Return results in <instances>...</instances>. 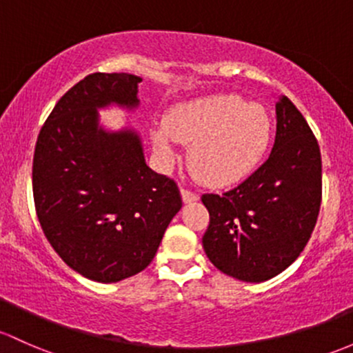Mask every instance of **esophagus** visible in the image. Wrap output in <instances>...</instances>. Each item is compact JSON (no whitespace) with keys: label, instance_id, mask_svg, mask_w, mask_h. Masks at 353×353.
<instances>
[{"label":"esophagus","instance_id":"1","mask_svg":"<svg viewBox=\"0 0 353 353\" xmlns=\"http://www.w3.org/2000/svg\"><path fill=\"white\" fill-rule=\"evenodd\" d=\"M181 196H183V201L186 203H194L198 201V194H194L192 191H189V189H181Z\"/></svg>","mask_w":353,"mask_h":353}]
</instances>
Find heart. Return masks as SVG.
I'll list each match as a JSON object with an SVG mask.
<instances>
[{"label":"heart","instance_id":"obj_1","mask_svg":"<svg viewBox=\"0 0 353 353\" xmlns=\"http://www.w3.org/2000/svg\"><path fill=\"white\" fill-rule=\"evenodd\" d=\"M272 120L259 103L236 94H211L174 106L165 125L152 128L154 150L164 162L176 159V143L189 147L192 176L213 188L240 183L264 159Z\"/></svg>","mask_w":353,"mask_h":353}]
</instances>
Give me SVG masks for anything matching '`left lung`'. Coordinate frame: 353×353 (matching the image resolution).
Masks as SVG:
<instances>
[{
    "mask_svg": "<svg viewBox=\"0 0 353 353\" xmlns=\"http://www.w3.org/2000/svg\"><path fill=\"white\" fill-rule=\"evenodd\" d=\"M267 161L225 194H205L203 248L218 270L264 283L288 269L310 240L321 205V154L310 125L285 96L276 101Z\"/></svg>",
    "mask_w": 353,
    "mask_h": 353,
    "instance_id": "obj_1",
    "label": "left lung"
}]
</instances>
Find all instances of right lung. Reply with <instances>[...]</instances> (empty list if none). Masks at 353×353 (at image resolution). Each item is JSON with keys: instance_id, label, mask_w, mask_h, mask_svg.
Returning <instances> with one entry per match:
<instances>
[{"instance_id": "right-lung-1", "label": "right lung", "mask_w": 353, "mask_h": 353, "mask_svg": "<svg viewBox=\"0 0 353 353\" xmlns=\"http://www.w3.org/2000/svg\"><path fill=\"white\" fill-rule=\"evenodd\" d=\"M140 81L89 74L59 99L37 139V216L59 257L96 283L142 272L183 206L176 183L147 165L140 133L99 120V110L139 108Z\"/></svg>"}]
</instances>
